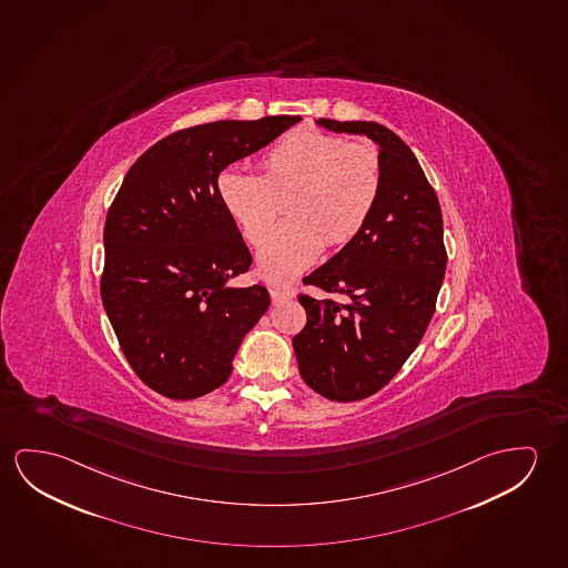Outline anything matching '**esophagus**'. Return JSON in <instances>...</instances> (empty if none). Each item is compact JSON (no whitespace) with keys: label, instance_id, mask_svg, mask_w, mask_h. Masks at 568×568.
<instances>
[{"label":"esophagus","instance_id":"1","mask_svg":"<svg viewBox=\"0 0 568 568\" xmlns=\"http://www.w3.org/2000/svg\"><path fill=\"white\" fill-rule=\"evenodd\" d=\"M270 295L271 303H273V305H281V303H285V301H288V298L293 297L288 291L280 287H271Z\"/></svg>","mask_w":568,"mask_h":568}]
</instances>
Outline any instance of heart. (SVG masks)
Masks as SVG:
<instances>
[{"instance_id": "obj_1", "label": "heart", "mask_w": 568, "mask_h": 568, "mask_svg": "<svg viewBox=\"0 0 568 568\" xmlns=\"http://www.w3.org/2000/svg\"><path fill=\"white\" fill-rule=\"evenodd\" d=\"M265 173L242 165L220 171L216 192L247 242H260L288 196L291 219L273 227L257 250L263 280L287 283L315 265L328 245L349 242L366 224L382 189L376 149L324 131L298 130L265 155Z\"/></svg>"}]
</instances>
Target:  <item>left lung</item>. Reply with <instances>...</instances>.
Segmentation results:
<instances>
[{
    "mask_svg": "<svg viewBox=\"0 0 568 568\" xmlns=\"http://www.w3.org/2000/svg\"><path fill=\"white\" fill-rule=\"evenodd\" d=\"M379 148L382 189L358 234L305 277L334 298L298 295L306 324L293 338L298 374L331 402H358L402 369L435 313L446 252L438 199L409 145L376 122L315 120Z\"/></svg>",
    "mask_w": 568,
    "mask_h": 568,
    "instance_id": "1",
    "label": "left lung"
}]
</instances>
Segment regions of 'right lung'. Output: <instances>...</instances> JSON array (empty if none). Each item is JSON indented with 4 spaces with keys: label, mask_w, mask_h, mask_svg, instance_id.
Here are the masks:
<instances>
[{
    "label": "right lung",
    "mask_w": 568,
    "mask_h": 568,
    "mask_svg": "<svg viewBox=\"0 0 568 568\" xmlns=\"http://www.w3.org/2000/svg\"><path fill=\"white\" fill-rule=\"evenodd\" d=\"M301 120L270 115L176 131L123 179L105 219L100 293L123 356L153 392L181 402L214 392L270 308L262 285H230L252 255L216 179Z\"/></svg>",
    "instance_id": "obj_1"
}]
</instances>
